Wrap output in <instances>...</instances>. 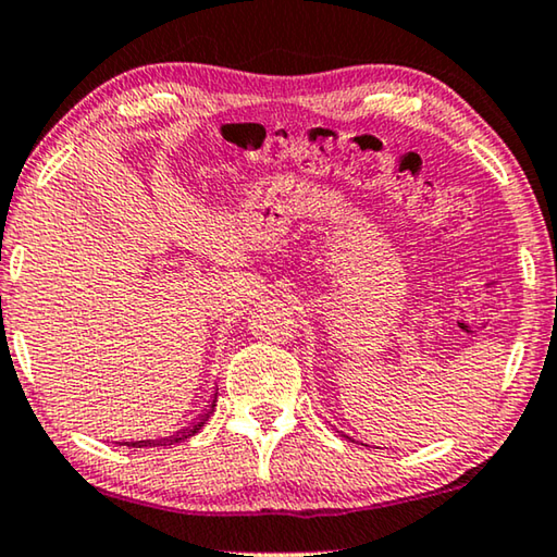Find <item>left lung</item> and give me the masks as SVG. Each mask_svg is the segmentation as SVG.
<instances>
[{
  "label": "left lung",
  "instance_id": "8db88e82",
  "mask_svg": "<svg viewBox=\"0 0 557 557\" xmlns=\"http://www.w3.org/2000/svg\"><path fill=\"white\" fill-rule=\"evenodd\" d=\"M346 438H348V435H346ZM348 441H354V438H348Z\"/></svg>",
  "mask_w": 557,
  "mask_h": 557
}]
</instances>
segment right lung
<instances>
[{
    "instance_id": "1",
    "label": "right lung",
    "mask_w": 557,
    "mask_h": 557,
    "mask_svg": "<svg viewBox=\"0 0 557 557\" xmlns=\"http://www.w3.org/2000/svg\"><path fill=\"white\" fill-rule=\"evenodd\" d=\"M213 406H216V393H213V400L209 404V408L203 410V413L196 418V421L191 425L182 428V431H176L174 435H169V438H159V441H134V443H124V446H132V448H157V446H176V443H182L186 438H191V435H196L201 431V425L209 421L211 413H213Z\"/></svg>"
}]
</instances>
